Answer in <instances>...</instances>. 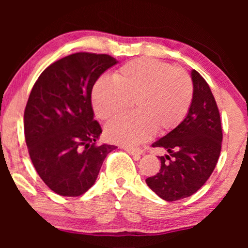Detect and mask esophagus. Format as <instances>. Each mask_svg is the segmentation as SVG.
Listing matches in <instances>:
<instances>
[{
  "instance_id": "34e87169",
  "label": "esophagus",
  "mask_w": 248,
  "mask_h": 248,
  "mask_svg": "<svg viewBox=\"0 0 248 248\" xmlns=\"http://www.w3.org/2000/svg\"><path fill=\"white\" fill-rule=\"evenodd\" d=\"M124 150L128 152L130 155H134V157H137V158H140V155L143 154V150H142V149H140V148H127L126 147V148H124Z\"/></svg>"
}]
</instances>
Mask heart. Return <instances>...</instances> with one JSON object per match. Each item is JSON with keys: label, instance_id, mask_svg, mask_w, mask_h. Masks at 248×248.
Masks as SVG:
<instances>
[{"label": "heart", "instance_id": "b5f03b06", "mask_svg": "<svg viewBox=\"0 0 248 248\" xmlns=\"http://www.w3.org/2000/svg\"><path fill=\"white\" fill-rule=\"evenodd\" d=\"M193 99L189 74L169 63L152 59L127 62L114 74L113 80L101 77L91 93L94 114L110 120L133 100L134 113L115 118L105 134L115 143L134 147L155 134L175 128L187 114Z\"/></svg>", "mask_w": 248, "mask_h": 248}]
</instances>
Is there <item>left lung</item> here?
Here are the masks:
<instances>
[{"label":"left lung","instance_id":"obj_1","mask_svg":"<svg viewBox=\"0 0 248 248\" xmlns=\"http://www.w3.org/2000/svg\"><path fill=\"white\" fill-rule=\"evenodd\" d=\"M193 99L178 126L152 143L167 155L159 157V172L145 179L165 201H177L198 192L215 170L221 151L222 128L218 106L209 84L198 71L191 72Z\"/></svg>","mask_w":248,"mask_h":248}]
</instances>
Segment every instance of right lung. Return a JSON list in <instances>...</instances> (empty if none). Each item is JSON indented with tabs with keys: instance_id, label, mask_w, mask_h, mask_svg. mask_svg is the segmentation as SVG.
<instances>
[{
	"instance_id": "add662e5",
	"label": "right lung",
	"mask_w": 248,
	"mask_h": 248,
	"mask_svg": "<svg viewBox=\"0 0 248 248\" xmlns=\"http://www.w3.org/2000/svg\"><path fill=\"white\" fill-rule=\"evenodd\" d=\"M117 61L107 54L76 53L40 74L25 109V138L43 182L62 196H80L94 184L107 155L96 145L101 127L93 118L91 91Z\"/></svg>"
}]
</instances>
